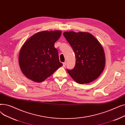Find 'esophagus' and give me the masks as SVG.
I'll return each instance as SVG.
<instances>
[{
	"mask_svg": "<svg viewBox=\"0 0 125 125\" xmlns=\"http://www.w3.org/2000/svg\"><path fill=\"white\" fill-rule=\"evenodd\" d=\"M66 62H63V66L64 67H65L66 66Z\"/></svg>",
	"mask_w": 125,
	"mask_h": 125,
	"instance_id": "34e87169",
	"label": "esophagus"
}]
</instances>
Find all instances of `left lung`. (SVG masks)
<instances>
[{
	"label": "left lung",
	"mask_w": 125,
	"mask_h": 125,
	"mask_svg": "<svg viewBox=\"0 0 125 125\" xmlns=\"http://www.w3.org/2000/svg\"><path fill=\"white\" fill-rule=\"evenodd\" d=\"M63 35L73 48L75 65L67 69L70 76L78 83H88L102 73L105 63L103 49L95 37L89 33L65 32Z\"/></svg>",
	"instance_id": "1"
}]
</instances>
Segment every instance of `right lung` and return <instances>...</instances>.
<instances>
[{"label":"right lung","instance_id":"add662e5","mask_svg":"<svg viewBox=\"0 0 125 125\" xmlns=\"http://www.w3.org/2000/svg\"><path fill=\"white\" fill-rule=\"evenodd\" d=\"M61 35V31H43L36 33L24 43L19 62L22 73L29 79L43 82L62 66L54 47Z\"/></svg>","mask_w":125,"mask_h":125}]
</instances>
